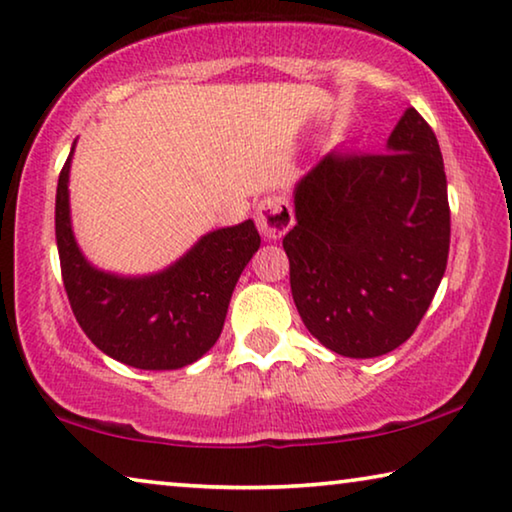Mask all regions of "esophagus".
I'll return each instance as SVG.
<instances>
[{
	"label": "esophagus",
	"mask_w": 512,
	"mask_h": 512,
	"mask_svg": "<svg viewBox=\"0 0 512 512\" xmlns=\"http://www.w3.org/2000/svg\"><path fill=\"white\" fill-rule=\"evenodd\" d=\"M255 221L266 239H280L294 225V209L285 196H266L259 200Z\"/></svg>",
	"instance_id": "obj_1"
}]
</instances>
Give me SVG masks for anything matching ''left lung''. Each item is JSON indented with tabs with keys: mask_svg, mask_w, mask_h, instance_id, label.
I'll list each match as a JSON object with an SVG mask.
<instances>
[{
	"mask_svg": "<svg viewBox=\"0 0 512 512\" xmlns=\"http://www.w3.org/2000/svg\"><path fill=\"white\" fill-rule=\"evenodd\" d=\"M282 246L305 328L344 358H378L419 326L440 287L451 214L440 145L405 109L383 154H326L294 189Z\"/></svg>",
	"mask_w": 512,
	"mask_h": 512,
	"instance_id": "1",
	"label": "left lung"
}]
</instances>
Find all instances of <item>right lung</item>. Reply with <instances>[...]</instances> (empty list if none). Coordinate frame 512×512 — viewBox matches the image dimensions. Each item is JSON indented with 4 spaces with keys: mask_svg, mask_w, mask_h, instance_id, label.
Returning a JSON list of instances; mask_svg holds the SVG:
<instances>
[{
    "mask_svg": "<svg viewBox=\"0 0 512 512\" xmlns=\"http://www.w3.org/2000/svg\"><path fill=\"white\" fill-rule=\"evenodd\" d=\"M75 143L56 186L54 221L63 287L77 323L102 353L129 367L168 371L193 364L221 337L232 291L262 243L255 223L248 218L207 232L159 273L97 269L81 253L70 223Z\"/></svg>",
    "mask_w": 512,
    "mask_h": 512,
    "instance_id": "1",
    "label": "right lung"
}]
</instances>
